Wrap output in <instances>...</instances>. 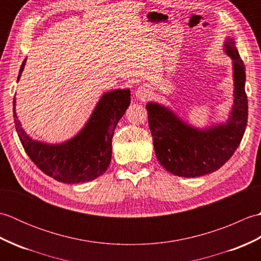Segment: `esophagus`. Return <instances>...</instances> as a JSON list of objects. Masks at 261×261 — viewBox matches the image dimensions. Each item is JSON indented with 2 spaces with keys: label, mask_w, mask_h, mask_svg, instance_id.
I'll list each match as a JSON object with an SVG mask.
<instances>
[{
  "label": "esophagus",
  "mask_w": 261,
  "mask_h": 261,
  "mask_svg": "<svg viewBox=\"0 0 261 261\" xmlns=\"http://www.w3.org/2000/svg\"><path fill=\"white\" fill-rule=\"evenodd\" d=\"M149 94H150V90L146 85H141L136 90V97L138 99H145L149 96Z\"/></svg>",
  "instance_id": "34e87169"
}]
</instances>
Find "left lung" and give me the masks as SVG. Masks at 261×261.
<instances>
[{
	"mask_svg": "<svg viewBox=\"0 0 261 261\" xmlns=\"http://www.w3.org/2000/svg\"><path fill=\"white\" fill-rule=\"evenodd\" d=\"M223 50L232 60L233 71V104L225 122L196 127L166 105L157 102L146 105L156 157L166 170L176 176L199 177L218 170L234 153L245 135L246 67L233 38L225 39Z\"/></svg>",
	"mask_w": 261,
	"mask_h": 261,
	"instance_id": "obj_1",
	"label": "left lung"
}]
</instances>
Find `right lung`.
Segmentation results:
<instances>
[{"label":"right lung","mask_w":261,"mask_h":261,"mask_svg":"<svg viewBox=\"0 0 261 261\" xmlns=\"http://www.w3.org/2000/svg\"><path fill=\"white\" fill-rule=\"evenodd\" d=\"M27 58L19 71L24 69ZM129 88L105 92L79 134L60 143L38 141L27 134L15 112V129L28 156L46 175L66 184H79L97 178L108 170L112 158V138L118 122L129 108Z\"/></svg>","instance_id":"obj_1"}]
</instances>
